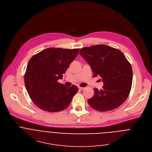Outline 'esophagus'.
<instances>
[{"mask_svg":"<svg viewBox=\"0 0 152 152\" xmlns=\"http://www.w3.org/2000/svg\"><path fill=\"white\" fill-rule=\"evenodd\" d=\"M78 88H79V89H80V90H83V89H85V88H83V87H80V86H79Z\"/></svg>","mask_w":152,"mask_h":152,"instance_id":"obj_1","label":"esophagus"}]
</instances>
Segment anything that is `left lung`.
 I'll use <instances>...</instances> for the list:
<instances>
[{"label":"left lung","mask_w":152,"mask_h":152,"mask_svg":"<svg viewBox=\"0 0 152 152\" xmlns=\"http://www.w3.org/2000/svg\"><path fill=\"white\" fill-rule=\"evenodd\" d=\"M79 54L91 66L94 77L99 76L104 82L103 89H94V96L89 105L99 112L114 110L127 99L132 81L131 65L118 49L97 45L84 47Z\"/></svg>","instance_id":"8db88e82"}]
</instances>
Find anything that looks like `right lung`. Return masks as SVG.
<instances>
[{"label":"right lung","instance_id":"right-lung-1","mask_svg":"<svg viewBox=\"0 0 152 152\" xmlns=\"http://www.w3.org/2000/svg\"><path fill=\"white\" fill-rule=\"evenodd\" d=\"M80 49L49 48L34 55L24 74V83L34 104L48 112L66 109L78 91L75 85L67 87L58 82L62 79Z\"/></svg>","mask_w":152,"mask_h":152}]
</instances>
